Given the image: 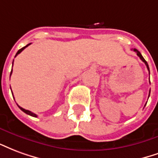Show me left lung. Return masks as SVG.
Segmentation results:
<instances>
[{
	"label": "left lung",
	"instance_id": "1",
	"mask_svg": "<svg viewBox=\"0 0 158 158\" xmlns=\"http://www.w3.org/2000/svg\"><path fill=\"white\" fill-rule=\"evenodd\" d=\"M134 51H135V53H136V55H137L138 56L140 57V60H142V61H143L144 63L146 64V65H147V70H148V71H149V74H150V70H149V66H148V64H147V62L146 61V60H145V59L143 58V56L141 55V54H140V53L139 52V51H138V50H137V49H134ZM149 80H150V78H149ZM150 93H151V90H150V92H149V96H150Z\"/></svg>",
	"mask_w": 158,
	"mask_h": 158
}]
</instances>
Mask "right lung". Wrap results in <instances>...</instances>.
I'll list each match as a JSON object with an SVG mask.
<instances>
[{"mask_svg":"<svg viewBox=\"0 0 158 158\" xmlns=\"http://www.w3.org/2000/svg\"><path fill=\"white\" fill-rule=\"evenodd\" d=\"M30 44H31V43H30V44H27V45H26V46H24L23 48H22V49H19L18 52H17V54H16V55H15V57H16V56H17V55H18V54H20V53L22 52V51H23V49H25L26 47H27V46H28V45H30ZM12 65H13V62H12ZM11 73H12V69H11V74H10V77H11ZM18 107H19V109H20L21 110H22V111H23V112L25 113V114H28V115L33 116V117H37V114H35L34 113L31 112V111H29V110H27V109H23V108H22V107H20V106H19V105H18Z\"/></svg>","mask_w":158,"mask_h":158,"instance_id":"1","label":"right lung"}]
</instances>
